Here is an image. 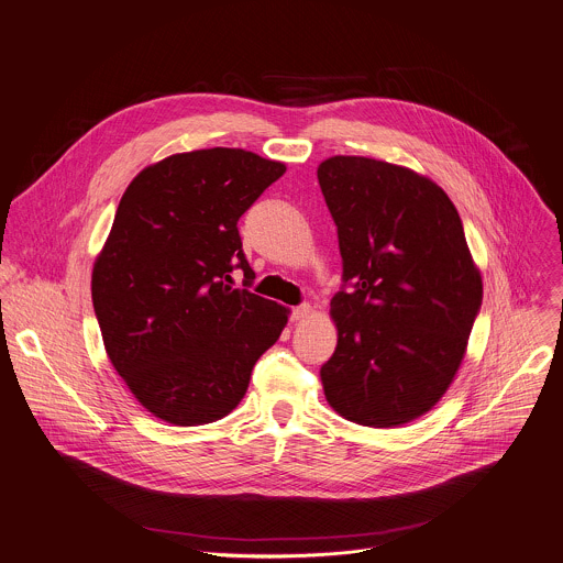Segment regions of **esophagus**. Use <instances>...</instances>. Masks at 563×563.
I'll list each match as a JSON object with an SVG mask.
<instances>
[{
    "instance_id": "esophagus-1",
    "label": "esophagus",
    "mask_w": 563,
    "mask_h": 563,
    "mask_svg": "<svg viewBox=\"0 0 563 563\" xmlns=\"http://www.w3.org/2000/svg\"><path fill=\"white\" fill-rule=\"evenodd\" d=\"M311 316V307L309 305H300L296 309H291V320L294 322H300V320H307Z\"/></svg>"
}]
</instances>
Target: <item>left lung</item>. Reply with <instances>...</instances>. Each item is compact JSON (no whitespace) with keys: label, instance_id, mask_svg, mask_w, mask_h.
<instances>
[{"label":"left lung","instance_id":"left-lung-1","mask_svg":"<svg viewBox=\"0 0 563 563\" xmlns=\"http://www.w3.org/2000/svg\"><path fill=\"white\" fill-rule=\"evenodd\" d=\"M318 183L338 225L349 291L320 368L329 407L394 429L431 411L455 380L482 305V274L453 201L429 176L366 156H329Z\"/></svg>","mask_w":563,"mask_h":563}]
</instances>
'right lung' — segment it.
I'll return each mask as SVG.
<instances>
[{
	"label": "right lung",
	"mask_w": 563,
	"mask_h": 563,
	"mask_svg": "<svg viewBox=\"0 0 563 563\" xmlns=\"http://www.w3.org/2000/svg\"><path fill=\"white\" fill-rule=\"evenodd\" d=\"M285 169L241 147L178 152L143 167L121 197L92 265V305L112 366L167 424L232 413L287 324V307L232 278H254L239 219Z\"/></svg>",
	"instance_id": "obj_1"
}]
</instances>
